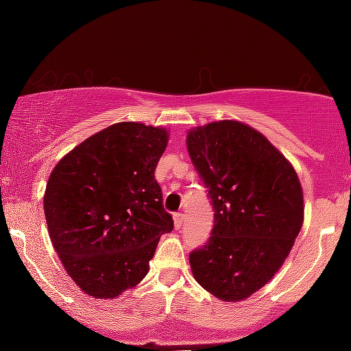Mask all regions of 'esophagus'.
<instances>
[{"instance_id":"obj_1","label":"esophagus","mask_w":351,"mask_h":351,"mask_svg":"<svg viewBox=\"0 0 351 351\" xmlns=\"http://www.w3.org/2000/svg\"><path fill=\"white\" fill-rule=\"evenodd\" d=\"M173 221H175V228L180 229L184 223V215H183V213H176V215L173 216Z\"/></svg>"}]
</instances>
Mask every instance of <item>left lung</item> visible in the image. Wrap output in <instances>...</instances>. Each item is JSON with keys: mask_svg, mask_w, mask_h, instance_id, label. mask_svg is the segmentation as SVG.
<instances>
[{"mask_svg": "<svg viewBox=\"0 0 351 351\" xmlns=\"http://www.w3.org/2000/svg\"><path fill=\"white\" fill-rule=\"evenodd\" d=\"M186 147L215 209L208 243L189 254L191 272L217 299L244 300L272 279L299 236V176L263 134L237 120L191 128Z\"/></svg>", "mask_w": 351, "mask_h": 351, "instance_id": "8db88e82", "label": "left lung"}]
</instances>
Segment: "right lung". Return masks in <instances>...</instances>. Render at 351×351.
<instances>
[{
  "mask_svg": "<svg viewBox=\"0 0 351 351\" xmlns=\"http://www.w3.org/2000/svg\"><path fill=\"white\" fill-rule=\"evenodd\" d=\"M165 128L120 122L88 136L52 170L44 193L51 243L80 291L114 299L147 276L173 231L155 168Z\"/></svg>",
  "mask_w": 351,
  "mask_h": 351,
  "instance_id": "add662e5",
  "label": "right lung"
}]
</instances>
